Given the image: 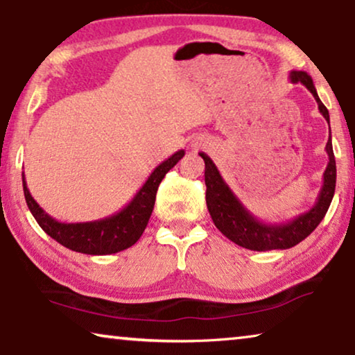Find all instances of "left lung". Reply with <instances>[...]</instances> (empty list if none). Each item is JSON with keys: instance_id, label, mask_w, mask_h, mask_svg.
I'll list each match as a JSON object with an SVG mask.
<instances>
[{"instance_id": "left-lung-1", "label": "left lung", "mask_w": 355, "mask_h": 355, "mask_svg": "<svg viewBox=\"0 0 355 355\" xmlns=\"http://www.w3.org/2000/svg\"><path fill=\"white\" fill-rule=\"evenodd\" d=\"M289 80L293 83H302L309 92L313 94L318 104V111L329 123V114L325 104L318 98L317 89L313 87L312 77L304 71H291ZM331 135V132H329ZM328 164L323 172V184L318 193L317 201L307 212L299 214L291 220L279 223H266L254 217L243 202L232 191L225 180L220 175L216 164L207 154L199 153L204 159L206 171H204V182H206V202L209 214L214 223L228 239L236 243L238 246L251 249V251H273V249H289L306 239L318 223L323 220L328 211L336 188V161H334L331 137L327 143Z\"/></svg>"}]
</instances>
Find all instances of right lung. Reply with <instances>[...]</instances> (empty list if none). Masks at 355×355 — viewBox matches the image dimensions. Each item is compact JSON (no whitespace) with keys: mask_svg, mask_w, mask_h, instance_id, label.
Wrapping results in <instances>:
<instances>
[{"mask_svg":"<svg viewBox=\"0 0 355 355\" xmlns=\"http://www.w3.org/2000/svg\"><path fill=\"white\" fill-rule=\"evenodd\" d=\"M183 156L184 149H180L162 164H159L125 207L112 216L98 218V220L67 223L53 218L32 198L27 188L26 175L22 173L24 196H26L30 212L38 222V225L43 228V232L56 239L64 248L72 249L76 252L89 254V256L116 254L133 246L141 236L153 214L159 184L166 177V173Z\"/></svg>","mask_w":355,"mask_h":355,"instance_id":"obj_1","label":"right lung"}]
</instances>
